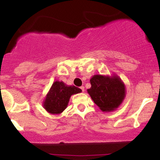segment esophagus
Instances as JSON below:
<instances>
[{"instance_id":"esophagus-1","label":"esophagus","mask_w":160,"mask_h":160,"mask_svg":"<svg viewBox=\"0 0 160 160\" xmlns=\"http://www.w3.org/2000/svg\"><path fill=\"white\" fill-rule=\"evenodd\" d=\"M80 89H82V92H84V87H83V86H82V87H80Z\"/></svg>"}]
</instances>
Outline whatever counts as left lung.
I'll list each match as a JSON object with an SVG mask.
<instances>
[{
	"instance_id": "1",
	"label": "left lung",
	"mask_w": 160,
	"mask_h": 160,
	"mask_svg": "<svg viewBox=\"0 0 160 160\" xmlns=\"http://www.w3.org/2000/svg\"><path fill=\"white\" fill-rule=\"evenodd\" d=\"M91 88L87 92L94 102L103 112L117 110L126 96L124 82L117 75H94L90 79Z\"/></svg>"
}]
</instances>
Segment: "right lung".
<instances>
[{"label": "right lung", "instance_id": "obj_1", "mask_svg": "<svg viewBox=\"0 0 160 160\" xmlns=\"http://www.w3.org/2000/svg\"><path fill=\"white\" fill-rule=\"evenodd\" d=\"M82 92L75 86H68L63 82L56 81L52 84L43 100V106L51 114H60L67 108L71 95Z\"/></svg>", "mask_w": 160, "mask_h": 160}]
</instances>
